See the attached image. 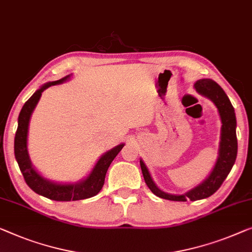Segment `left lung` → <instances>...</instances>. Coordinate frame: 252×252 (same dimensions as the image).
Masks as SVG:
<instances>
[{"label":"left lung","mask_w":252,"mask_h":252,"mask_svg":"<svg viewBox=\"0 0 252 252\" xmlns=\"http://www.w3.org/2000/svg\"><path fill=\"white\" fill-rule=\"evenodd\" d=\"M194 88L200 95L207 97L212 100L216 105L217 110H219L220 121H222L219 158H217L215 166H214L212 173L209 174L208 178L185 194H171L158 189V187L153 181L144 160L140 159V167L146 185L148 186L154 194H156L159 198L167 199V200L187 201L188 199H190L191 201H194L210 197L220 189L224 180L226 179V176L231 172L235 163L236 154H238V139H236L235 131L236 119L234 108L232 106L227 95L225 94L222 87L212 79L198 80L194 84Z\"/></svg>","instance_id":"8db88e82"}]
</instances>
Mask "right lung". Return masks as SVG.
<instances>
[{
    "instance_id": "add662e5",
    "label": "right lung",
    "mask_w": 252,
    "mask_h": 252,
    "mask_svg": "<svg viewBox=\"0 0 252 252\" xmlns=\"http://www.w3.org/2000/svg\"><path fill=\"white\" fill-rule=\"evenodd\" d=\"M67 78H69V76L60 79V80L47 82V84H45L38 90H36L33 93V95L30 97L21 108L20 114H19L18 118V129L16 132V137H14V156H16L19 168H20L21 173L24 175L26 183L36 193L56 201L82 200V199L96 196L102 190L105 181V175H106V172L108 167H110L111 163L113 162L115 156L118 155L120 150L125 146L121 144L105 153L100 157L98 162L96 163L92 173L85 180L77 183L61 185V183L48 181L47 179H44L32 167L27 150V136L30 116H32V111L35 110L36 105L38 103L44 90L50 88L51 86L62 84Z\"/></svg>"
}]
</instances>
